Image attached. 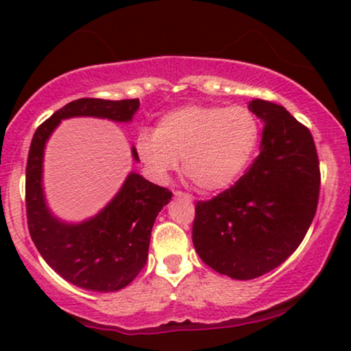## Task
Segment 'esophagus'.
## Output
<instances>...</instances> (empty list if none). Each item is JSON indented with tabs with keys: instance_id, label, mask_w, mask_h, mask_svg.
<instances>
[{
	"instance_id": "obj_1",
	"label": "esophagus",
	"mask_w": 351,
	"mask_h": 351,
	"mask_svg": "<svg viewBox=\"0 0 351 351\" xmlns=\"http://www.w3.org/2000/svg\"><path fill=\"white\" fill-rule=\"evenodd\" d=\"M175 198L178 199H186V201H193V196L188 195V193H183V191H175Z\"/></svg>"
}]
</instances>
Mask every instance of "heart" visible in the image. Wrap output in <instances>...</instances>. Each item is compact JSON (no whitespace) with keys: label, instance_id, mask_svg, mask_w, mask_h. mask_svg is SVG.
I'll return each instance as SVG.
<instances>
[{"label":"heart","instance_id":"obj_1","mask_svg":"<svg viewBox=\"0 0 351 351\" xmlns=\"http://www.w3.org/2000/svg\"><path fill=\"white\" fill-rule=\"evenodd\" d=\"M259 138V120L249 108L191 104L160 117L153 134H140L136 156L160 181L181 158V173L199 191L217 193L244 175Z\"/></svg>","mask_w":351,"mask_h":351}]
</instances>
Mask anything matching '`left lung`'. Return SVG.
<instances>
[{"label": "left lung", "instance_id": "left-lung-1", "mask_svg": "<svg viewBox=\"0 0 351 351\" xmlns=\"http://www.w3.org/2000/svg\"><path fill=\"white\" fill-rule=\"evenodd\" d=\"M249 110L264 125L259 156L234 186L199 201L193 223L201 261L237 280L271 272L299 247L320 191L308 128L267 100H251Z\"/></svg>", "mask_w": 351, "mask_h": 351}]
</instances>
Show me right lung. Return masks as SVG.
Returning <instances> with one entry per match:
<instances>
[{"label":"right lung","instance_id":"obj_1","mask_svg":"<svg viewBox=\"0 0 351 351\" xmlns=\"http://www.w3.org/2000/svg\"><path fill=\"white\" fill-rule=\"evenodd\" d=\"M140 107L138 99H79L59 108L33 136L26 167V213L31 239L43 259L62 279L92 292L127 287L148 259L152 228L171 199L167 188L130 171L117 195L97 215L71 223L51 211L43 184L44 152L52 132L66 119L95 117L128 123ZM136 163V148L132 147Z\"/></svg>","mask_w":351,"mask_h":351}]
</instances>
